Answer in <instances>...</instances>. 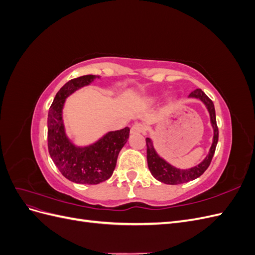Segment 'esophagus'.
Segmentation results:
<instances>
[{"label":"esophagus","instance_id":"34e87169","mask_svg":"<svg viewBox=\"0 0 255 255\" xmlns=\"http://www.w3.org/2000/svg\"><path fill=\"white\" fill-rule=\"evenodd\" d=\"M146 127L142 123H135V125L132 126L130 128V133L132 134H138V133H145Z\"/></svg>","mask_w":255,"mask_h":255}]
</instances>
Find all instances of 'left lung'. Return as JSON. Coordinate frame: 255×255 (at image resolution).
<instances>
[{
	"mask_svg": "<svg viewBox=\"0 0 255 255\" xmlns=\"http://www.w3.org/2000/svg\"><path fill=\"white\" fill-rule=\"evenodd\" d=\"M188 97L200 100V101L203 102V104L206 106L208 114H210L211 123L214 129L213 142H212L210 152H208L206 157L199 165L189 169H179L169 164L168 161H166L164 158H161L155 151V149H154L152 140L150 138H145L146 160H148L149 170L157 181L165 184H169V185L183 184V183L195 180L200 175H202L211 164L215 150H216V145H217V142H218L219 134H218L217 122H216V113H215V107H214L213 101L204 94L201 89L194 90Z\"/></svg>",
	"mask_w": 255,
	"mask_h": 255,
	"instance_id": "left-lung-1",
	"label": "left lung"
}]
</instances>
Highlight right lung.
I'll return each mask as SVG.
<instances>
[{"mask_svg":"<svg viewBox=\"0 0 255 255\" xmlns=\"http://www.w3.org/2000/svg\"><path fill=\"white\" fill-rule=\"evenodd\" d=\"M96 75H83L66 83L56 94L48 114V149L54 164L69 181L95 185L112 176L119 152L128 139L129 128L109 132L87 146L73 144L67 137L63 121L66 99L87 86Z\"/></svg>","mask_w":255,"mask_h":255,"instance_id":"right-lung-1","label":"right lung"}]
</instances>
